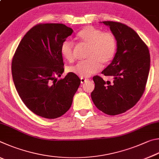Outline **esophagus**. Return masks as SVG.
Returning a JSON list of instances; mask_svg holds the SVG:
<instances>
[{
    "label": "esophagus",
    "mask_w": 159,
    "mask_h": 159,
    "mask_svg": "<svg viewBox=\"0 0 159 159\" xmlns=\"http://www.w3.org/2000/svg\"><path fill=\"white\" fill-rule=\"evenodd\" d=\"M80 81H81V83L82 84H84V83H85L87 81H88L87 79H84V78H81L80 79Z\"/></svg>",
    "instance_id": "esophagus-1"
}]
</instances>
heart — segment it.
<instances>
[{
	"label": "heart",
	"mask_w": 159,
	"mask_h": 159,
	"mask_svg": "<svg viewBox=\"0 0 159 159\" xmlns=\"http://www.w3.org/2000/svg\"><path fill=\"white\" fill-rule=\"evenodd\" d=\"M76 39L80 43L87 44L85 58L68 68V71L82 78L96 73L102 65H107L115 54L116 43L115 35L110 32H102L97 28L87 26L77 33ZM61 54L68 61L73 60V44L69 40L63 42Z\"/></svg>",
	"instance_id": "b5f03b06"
}]
</instances>
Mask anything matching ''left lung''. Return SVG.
<instances>
[{
    "label": "left lung",
    "mask_w": 159,
    "mask_h": 159,
    "mask_svg": "<svg viewBox=\"0 0 159 159\" xmlns=\"http://www.w3.org/2000/svg\"><path fill=\"white\" fill-rule=\"evenodd\" d=\"M110 27L116 40V52L109 66L102 71L113 77L105 82L96 75L91 96L98 110L116 115L132 108L145 89L150 68V55L146 44L134 30L116 21H102Z\"/></svg>",
    "instance_id": "8db88e82"
}]
</instances>
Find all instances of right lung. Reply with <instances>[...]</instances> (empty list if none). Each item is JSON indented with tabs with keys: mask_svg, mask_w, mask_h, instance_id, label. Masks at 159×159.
Here are the masks:
<instances>
[{
	"mask_svg": "<svg viewBox=\"0 0 159 159\" xmlns=\"http://www.w3.org/2000/svg\"><path fill=\"white\" fill-rule=\"evenodd\" d=\"M73 32L63 24H40L30 29L19 44L12 61L13 82L25 105L33 113L56 119L71 107L80 84L77 75L64 71L60 48Z\"/></svg>",
	"mask_w": 159,
	"mask_h": 159,
	"instance_id": "add662e5",
	"label": "right lung"
}]
</instances>
